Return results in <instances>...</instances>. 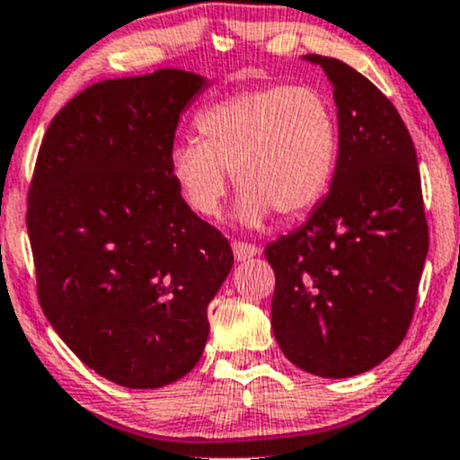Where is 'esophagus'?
I'll use <instances>...</instances> for the list:
<instances>
[{
  "mask_svg": "<svg viewBox=\"0 0 460 460\" xmlns=\"http://www.w3.org/2000/svg\"><path fill=\"white\" fill-rule=\"evenodd\" d=\"M231 249H234V255L238 261H244V260H251V257L260 255V249H257L255 244H249V242H234L231 244Z\"/></svg>",
  "mask_w": 460,
  "mask_h": 460,
  "instance_id": "obj_1",
  "label": "esophagus"
}]
</instances>
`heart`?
I'll list each match as a JSON object with an SVG mask.
<instances>
[{
  "instance_id": "b5f03b06",
  "label": "heart",
  "mask_w": 460,
  "mask_h": 460,
  "mask_svg": "<svg viewBox=\"0 0 460 460\" xmlns=\"http://www.w3.org/2000/svg\"><path fill=\"white\" fill-rule=\"evenodd\" d=\"M203 141H181L170 172L196 214L214 218L231 172L242 190L240 222L260 226L272 211L299 218L319 205L338 161V122L314 87L266 84L209 104L196 119Z\"/></svg>"
}]
</instances>
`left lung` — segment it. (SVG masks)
<instances>
[{"label":"left lung","instance_id":"8db88e82","mask_svg":"<svg viewBox=\"0 0 460 460\" xmlns=\"http://www.w3.org/2000/svg\"><path fill=\"white\" fill-rule=\"evenodd\" d=\"M334 84L338 161L304 226L266 246L270 321L292 365L351 377L400 347L428 255L421 176L406 124L369 78L307 54Z\"/></svg>","mask_w":460,"mask_h":460}]
</instances>
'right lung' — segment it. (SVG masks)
Segmentation results:
<instances>
[{
	"label": "right lung",
	"instance_id": "add662e5",
	"mask_svg": "<svg viewBox=\"0 0 460 460\" xmlns=\"http://www.w3.org/2000/svg\"><path fill=\"white\" fill-rule=\"evenodd\" d=\"M203 75L159 69L91 84L45 133L28 191L43 314L89 369L159 388L200 360L207 305L234 266L170 172L176 124Z\"/></svg>",
	"mask_w": 460,
	"mask_h": 460
}]
</instances>
